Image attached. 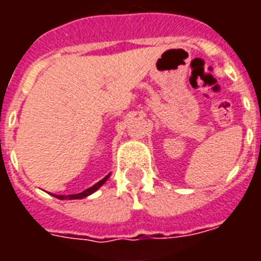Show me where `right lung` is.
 Listing matches in <instances>:
<instances>
[{
    "instance_id": "obj_1",
    "label": "right lung",
    "mask_w": 261,
    "mask_h": 261,
    "mask_svg": "<svg viewBox=\"0 0 261 261\" xmlns=\"http://www.w3.org/2000/svg\"><path fill=\"white\" fill-rule=\"evenodd\" d=\"M110 174L108 173L106 176V177L102 178V180H100L98 182H96L93 187H90V188H88V190L83 191V192H80V194H74V195H53V196H55V198H58L61 199V200H65V199H69V200H71V199H84V198H87V196H89V195H92L93 192H96V191L100 188V187L104 184V182L108 180V177H110Z\"/></svg>"
}]
</instances>
